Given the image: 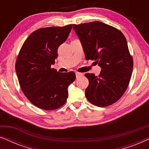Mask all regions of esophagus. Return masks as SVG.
I'll return each instance as SVG.
<instances>
[{"label": "esophagus", "instance_id": "34e87169", "mask_svg": "<svg viewBox=\"0 0 149 149\" xmlns=\"http://www.w3.org/2000/svg\"><path fill=\"white\" fill-rule=\"evenodd\" d=\"M83 75V73L78 72H76V77H77V78H79V77H82Z\"/></svg>", "mask_w": 149, "mask_h": 149}]
</instances>
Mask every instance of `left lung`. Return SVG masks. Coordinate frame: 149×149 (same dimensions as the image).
<instances>
[{
    "label": "left lung",
    "instance_id": "8db88e82",
    "mask_svg": "<svg viewBox=\"0 0 149 149\" xmlns=\"http://www.w3.org/2000/svg\"><path fill=\"white\" fill-rule=\"evenodd\" d=\"M72 28L81 40L86 60H95L102 68L98 76L85 74L89 80L85 96L97 107L113 104L125 93L133 70V58L125 36L100 22L73 24Z\"/></svg>",
    "mask_w": 149,
    "mask_h": 149
}]
</instances>
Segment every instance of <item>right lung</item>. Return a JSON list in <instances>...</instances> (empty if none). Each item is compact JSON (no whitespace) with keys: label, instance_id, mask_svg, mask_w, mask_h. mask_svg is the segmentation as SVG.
<instances>
[{"label":"right lung","instance_id":"obj_1","mask_svg":"<svg viewBox=\"0 0 149 149\" xmlns=\"http://www.w3.org/2000/svg\"><path fill=\"white\" fill-rule=\"evenodd\" d=\"M72 25L35 30L24 42L15 62L22 91L39 109L52 111L62 107L68 97V87L76 79L72 71L61 73L51 66L58 58V49L66 41Z\"/></svg>","mask_w":149,"mask_h":149}]
</instances>
